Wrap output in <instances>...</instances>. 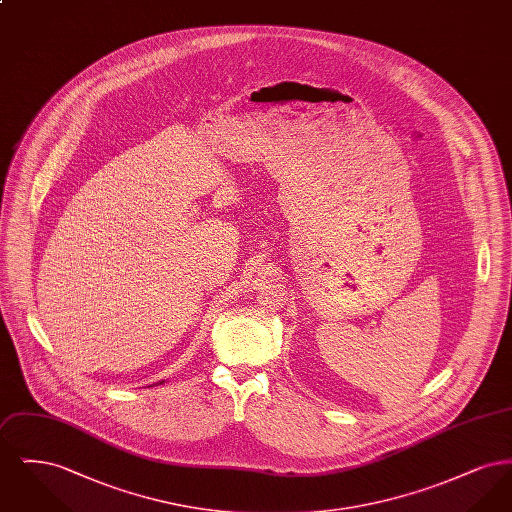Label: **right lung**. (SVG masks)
Instances as JSON below:
<instances>
[{
	"label": "right lung",
	"instance_id": "1",
	"mask_svg": "<svg viewBox=\"0 0 512 512\" xmlns=\"http://www.w3.org/2000/svg\"><path fill=\"white\" fill-rule=\"evenodd\" d=\"M159 384H165V380H161V382H157V386H159ZM151 386H155V384H151Z\"/></svg>",
	"mask_w": 512,
	"mask_h": 512
}]
</instances>
